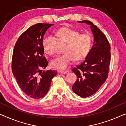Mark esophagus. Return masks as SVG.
I'll list each match as a JSON object with an SVG mask.
<instances>
[{"label": "esophagus", "instance_id": "esophagus-1", "mask_svg": "<svg viewBox=\"0 0 126 126\" xmlns=\"http://www.w3.org/2000/svg\"><path fill=\"white\" fill-rule=\"evenodd\" d=\"M60 72L61 74H68L69 73V71L68 70H60Z\"/></svg>", "mask_w": 126, "mask_h": 126}]
</instances>
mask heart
Returning <instances> with one entry per match:
<instances>
[{"mask_svg":"<svg viewBox=\"0 0 126 126\" xmlns=\"http://www.w3.org/2000/svg\"><path fill=\"white\" fill-rule=\"evenodd\" d=\"M57 34L66 42V44L63 49L65 53L57 56L51 61V65L55 68L66 69L74 59L76 61L81 60L90 53L93 43V38L90 34H80L79 31L68 27L60 28ZM43 46L44 51L51 53L46 39L43 40Z\"/></svg>","mask_w":126,"mask_h":126,"instance_id":"1","label":"heart"}]
</instances>
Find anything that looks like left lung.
Here are the masks:
<instances>
[{"mask_svg": "<svg viewBox=\"0 0 126 126\" xmlns=\"http://www.w3.org/2000/svg\"><path fill=\"white\" fill-rule=\"evenodd\" d=\"M79 22L90 25L94 35V43L90 53L82 63L72 69L77 77L73 91L77 95L86 98L97 91L108 78L111 59L110 45L105 35L91 21Z\"/></svg>", "mask_w": 126, "mask_h": 126, "instance_id": "left-lung-1", "label": "left lung"}]
</instances>
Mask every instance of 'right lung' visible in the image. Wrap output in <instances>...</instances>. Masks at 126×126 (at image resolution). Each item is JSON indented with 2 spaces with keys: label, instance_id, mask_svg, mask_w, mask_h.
I'll list each match as a JSON object with an SVG mask.
<instances>
[{
  "label": "right lung",
  "instance_id": "1",
  "mask_svg": "<svg viewBox=\"0 0 126 126\" xmlns=\"http://www.w3.org/2000/svg\"><path fill=\"white\" fill-rule=\"evenodd\" d=\"M54 24H36L21 35L15 44L12 59L13 74L21 90L30 98L39 99L47 94L57 71L46 69L48 62L44 56L43 36Z\"/></svg>",
  "mask_w": 126,
  "mask_h": 126
}]
</instances>
